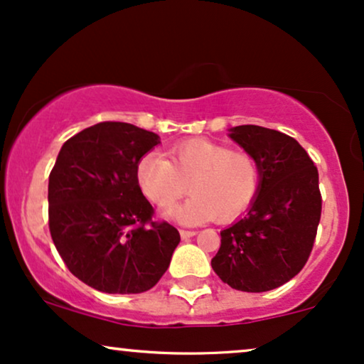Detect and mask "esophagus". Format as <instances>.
<instances>
[{
    "label": "esophagus",
    "instance_id": "esophagus-1",
    "mask_svg": "<svg viewBox=\"0 0 364 364\" xmlns=\"http://www.w3.org/2000/svg\"><path fill=\"white\" fill-rule=\"evenodd\" d=\"M178 232H181V237H182V240H189V237H192V236H196V235H197L196 231H191V230H181Z\"/></svg>",
    "mask_w": 364,
    "mask_h": 364
}]
</instances>
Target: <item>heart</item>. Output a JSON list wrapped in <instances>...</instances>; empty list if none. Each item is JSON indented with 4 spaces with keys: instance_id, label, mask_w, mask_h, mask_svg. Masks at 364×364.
<instances>
[{
    "instance_id": "obj_1",
    "label": "heart",
    "mask_w": 364,
    "mask_h": 364,
    "mask_svg": "<svg viewBox=\"0 0 364 364\" xmlns=\"http://www.w3.org/2000/svg\"><path fill=\"white\" fill-rule=\"evenodd\" d=\"M136 181L156 208H167L187 189L194 192L182 205L167 210L175 221L199 224L216 218L219 223H231L257 199L262 167L246 151L192 138L170 148L168 160L159 154L143 155L136 165Z\"/></svg>"
}]
</instances>
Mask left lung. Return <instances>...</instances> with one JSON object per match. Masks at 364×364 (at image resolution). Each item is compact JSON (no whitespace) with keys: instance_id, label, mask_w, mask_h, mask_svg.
Here are the masks:
<instances>
[{"instance_id":"left-lung-1","label":"left lung","mask_w":364,"mask_h":364,"mask_svg":"<svg viewBox=\"0 0 364 364\" xmlns=\"http://www.w3.org/2000/svg\"><path fill=\"white\" fill-rule=\"evenodd\" d=\"M230 132L259 161L262 186L245 218L221 231L210 264L231 289L268 291L291 280L311 257L322 210L319 172L289 134L257 124Z\"/></svg>"}]
</instances>
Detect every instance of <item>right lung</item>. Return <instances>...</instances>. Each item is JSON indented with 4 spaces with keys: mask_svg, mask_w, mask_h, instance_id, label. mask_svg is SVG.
<instances>
[{
    "mask_svg": "<svg viewBox=\"0 0 364 364\" xmlns=\"http://www.w3.org/2000/svg\"><path fill=\"white\" fill-rule=\"evenodd\" d=\"M160 138L119 121L62 145L48 177V228L70 273L106 294H141L167 272L181 235L154 221L136 165Z\"/></svg>",
    "mask_w": 364,
    "mask_h": 364,
    "instance_id": "1",
    "label": "right lung"
}]
</instances>
